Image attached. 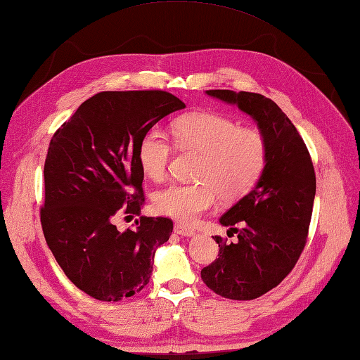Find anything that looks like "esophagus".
<instances>
[{
	"label": "esophagus",
	"instance_id": "obj_1",
	"mask_svg": "<svg viewBox=\"0 0 360 360\" xmlns=\"http://www.w3.org/2000/svg\"><path fill=\"white\" fill-rule=\"evenodd\" d=\"M174 231H175V233H177V234L185 236V237H193V236H195V231H194V229H191V228H188V226H185V225H181V223H175Z\"/></svg>",
	"mask_w": 360,
	"mask_h": 360
}]
</instances>
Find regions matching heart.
<instances>
[{
	"mask_svg": "<svg viewBox=\"0 0 360 360\" xmlns=\"http://www.w3.org/2000/svg\"><path fill=\"white\" fill-rule=\"evenodd\" d=\"M174 141L180 149L200 154L197 183H171L154 195V210L183 223H193L211 210L217 195L226 202L245 197L257 185L266 165L265 137L234 118L215 112L183 115L172 123ZM171 143L158 129L143 134L139 163L148 179L160 180L171 157Z\"/></svg>",
	"mask_w": 360,
	"mask_h": 360,
	"instance_id": "obj_1",
	"label": "heart"
}]
</instances>
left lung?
<instances>
[{
    "mask_svg": "<svg viewBox=\"0 0 360 360\" xmlns=\"http://www.w3.org/2000/svg\"><path fill=\"white\" fill-rule=\"evenodd\" d=\"M206 95L250 115L266 141V165L250 193L219 219L237 242L219 236V259L202 269L210 290L233 300H252L291 273L307 243L316 195L308 149L291 120L273 100L226 89Z\"/></svg>",
    "mask_w": 360,
    "mask_h": 360,
    "instance_id": "obj_1",
    "label": "left lung"
}]
</instances>
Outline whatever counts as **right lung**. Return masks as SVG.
<instances>
[{
	"instance_id": "obj_1",
	"label": "right lung",
	"mask_w": 360,
	"mask_h": 360,
	"mask_svg": "<svg viewBox=\"0 0 360 360\" xmlns=\"http://www.w3.org/2000/svg\"><path fill=\"white\" fill-rule=\"evenodd\" d=\"M165 91L100 92L53 134L44 163L41 226L55 260L77 288L103 302L131 297L149 283L172 220L145 217L118 231L117 214L145 205L137 150L143 134L185 109Z\"/></svg>"
}]
</instances>
